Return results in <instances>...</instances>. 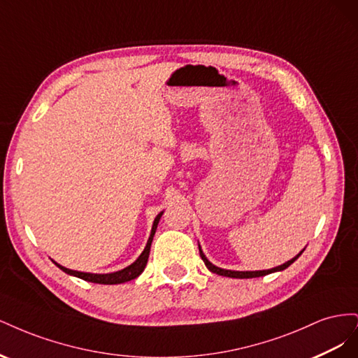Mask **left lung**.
<instances>
[{"label":"left lung","instance_id":"8db88e82","mask_svg":"<svg viewBox=\"0 0 358 358\" xmlns=\"http://www.w3.org/2000/svg\"><path fill=\"white\" fill-rule=\"evenodd\" d=\"M199 251H200V257H201V259L204 262V264H206V267H208L212 273H216V275H220V276H229V278H239V279H248V278H258V276H264V275H268V273H273V272H280V270H284V268H287L288 266H291L292 263L296 262V259L301 255V252L305 251V249H303V251L300 252V254H297L294 258H291L289 262H287V263H284V264H280V266H278V267H273V268H268V270H255V272H236V270H225V268H221V267H216V266H213L208 258H206V255L203 254V251H201V248H200V245H199Z\"/></svg>","mask_w":358,"mask_h":358}]
</instances>
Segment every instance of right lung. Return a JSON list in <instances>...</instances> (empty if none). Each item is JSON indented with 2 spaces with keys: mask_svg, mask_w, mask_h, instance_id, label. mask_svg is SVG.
Segmentation results:
<instances>
[{
  "mask_svg": "<svg viewBox=\"0 0 358 358\" xmlns=\"http://www.w3.org/2000/svg\"><path fill=\"white\" fill-rule=\"evenodd\" d=\"M161 213L157 215V218L154 221V225H152V230H150V236L148 239V243L143 249V252L140 254V257L136 259V262L133 264H129L128 267L122 268V270H117V272H113V273H85V272H78V270H70L67 267H62L61 264L55 263L62 272H66L69 275H73L76 278H80L83 280H88V282H94V284H103V285H115V284H124V282H128V280L131 279H136L140 273L143 272L145 267H146V263H148V258H149V251H150V245H152V239H154V234L157 231V227H158V222L161 220Z\"/></svg>",
  "mask_w": 358,
  "mask_h": 358,
  "instance_id": "add662e5",
  "label": "right lung"
}]
</instances>
